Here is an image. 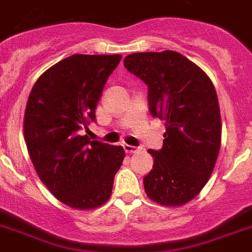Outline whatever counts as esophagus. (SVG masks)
<instances>
[{"label": "esophagus", "instance_id": "34e87169", "mask_svg": "<svg viewBox=\"0 0 252 252\" xmlns=\"http://www.w3.org/2000/svg\"><path fill=\"white\" fill-rule=\"evenodd\" d=\"M124 149L125 152H127V153H136V152L140 151L139 147H134V145H128V144H125Z\"/></svg>", "mask_w": 252, "mask_h": 252}]
</instances>
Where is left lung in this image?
I'll use <instances>...</instances> for the list:
<instances>
[{"label": "left lung", "mask_w": 252, "mask_h": 252, "mask_svg": "<svg viewBox=\"0 0 252 252\" xmlns=\"http://www.w3.org/2000/svg\"><path fill=\"white\" fill-rule=\"evenodd\" d=\"M124 65L148 87L152 116L165 121L162 148L148 151L155 165L144 176L145 193L159 205H184L205 187L219 155L215 87L199 66L171 50L130 54Z\"/></svg>", "instance_id": "8db88e82"}]
</instances>
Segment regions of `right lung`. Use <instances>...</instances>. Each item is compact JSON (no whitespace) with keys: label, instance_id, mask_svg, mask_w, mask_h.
I'll list each match as a JSON object with an SVG mask.
<instances>
[{"label":"right lung","instance_id":"obj_1","mask_svg":"<svg viewBox=\"0 0 252 252\" xmlns=\"http://www.w3.org/2000/svg\"><path fill=\"white\" fill-rule=\"evenodd\" d=\"M121 55H76L56 63L29 94L24 139L42 183L74 209L90 210L109 199L125 151L90 140L82 131L96 121L97 103Z\"/></svg>","mask_w":252,"mask_h":252}]
</instances>
